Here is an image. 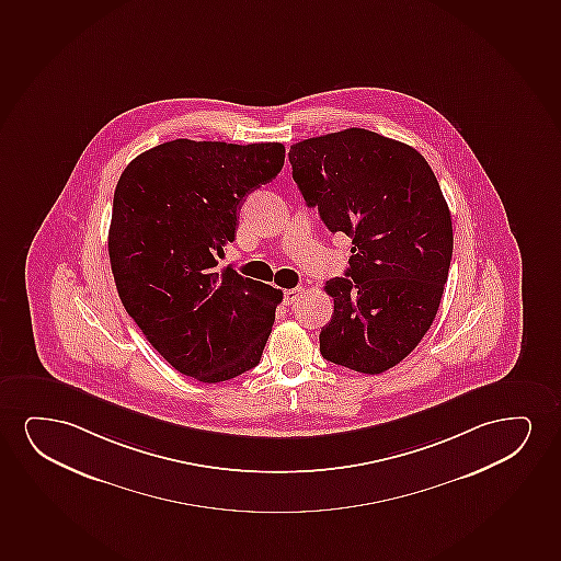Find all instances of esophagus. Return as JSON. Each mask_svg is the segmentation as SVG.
Instances as JSON below:
<instances>
[{"instance_id":"34e87169","label":"esophagus","mask_w":561,"mask_h":561,"mask_svg":"<svg viewBox=\"0 0 561 561\" xmlns=\"http://www.w3.org/2000/svg\"><path fill=\"white\" fill-rule=\"evenodd\" d=\"M302 287H295V289H287V291L284 293V302L285 305H293V302H297V300L302 297Z\"/></svg>"}]
</instances>
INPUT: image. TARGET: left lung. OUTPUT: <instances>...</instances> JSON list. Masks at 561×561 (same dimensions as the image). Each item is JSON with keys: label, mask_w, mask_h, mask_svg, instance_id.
Instances as JSON below:
<instances>
[{"label": "left lung", "mask_w": 561, "mask_h": 561, "mask_svg": "<svg viewBox=\"0 0 561 561\" xmlns=\"http://www.w3.org/2000/svg\"><path fill=\"white\" fill-rule=\"evenodd\" d=\"M293 179L331 232L352 238L321 356L379 375L408 357L436 318L453 255L451 213L415 148L367 129L291 146Z\"/></svg>", "instance_id": "obj_1"}]
</instances>
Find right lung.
<instances>
[{
	"label": "right lung",
	"instance_id": "obj_1",
	"mask_svg": "<svg viewBox=\"0 0 561 561\" xmlns=\"http://www.w3.org/2000/svg\"><path fill=\"white\" fill-rule=\"evenodd\" d=\"M279 142L176 139L137 156L117 181L108 232L125 310L160 356L199 382L253 369L284 293L217 268L248 194L284 168Z\"/></svg>",
	"mask_w": 561,
	"mask_h": 561
}]
</instances>
